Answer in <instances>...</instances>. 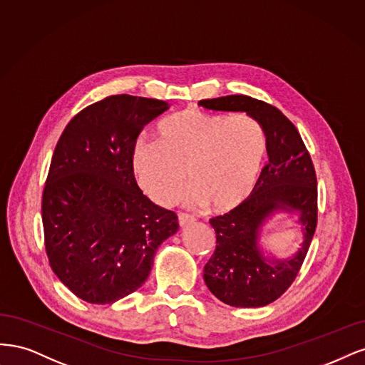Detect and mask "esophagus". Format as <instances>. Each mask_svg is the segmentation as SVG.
Masks as SVG:
<instances>
[{
    "label": "esophagus",
    "instance_id": "obj_1",
    "mask_svg": "<svg viewBox=\"0 0 365 365\" xmlns=\"http://www.w3.org/2000/svg\"><path fill=\"white\" fill-rule=\"evenodd\" d=\"M194 217L192 215H187V214H185V212H180L179 214V225L180 226H186V225H190V222H194Z\"/></svg>",
    "mask_w": 365,
    "mask_h": 365
}]
</instances>
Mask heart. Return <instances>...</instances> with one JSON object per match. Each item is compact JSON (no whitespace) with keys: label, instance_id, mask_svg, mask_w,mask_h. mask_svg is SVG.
<instances>
[{"label":"heart","instance_id":"1","mask_svg":"<svg viewBox=\"0 0 365 365\" xmlns=\"http://www.w3.org/2000/svg\"><path fill=\"white\" fill-rule=\"evenodd\" d=\"M264 153V133L250 116L186 109L159 124L158 144L136 145L132 165L139 186L159 205L171 202L187 175L192 185L180 195L183 205L209 202L227 210L252 194Z\"/></svg>","mask_w":365,"mask_h":365}]
</instances>
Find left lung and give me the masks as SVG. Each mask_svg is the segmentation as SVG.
<instances>
[{
    "label": "left lung",
    "mask_w": 365,
    "mask_h": 365,
    "mask_svg": "<svg viewBox=\"0 0 365 365\" xmlns=\"http://www.w3.org/2000/svg\"><path fill=\"white\" fill-rule=\"evenodd\" d=\"M198 104L212 110L245 112L265 133L268 163L250 197L230 212L209 220L217 247L205 265V282L217 299L235 308H261L291 287L307 257L319 212L314 163L296 125L274 106L247 96ZM277 208L299 212L304 229L302 247L287 262L265 260L257 245L263 221Z\"/></svg>",
    "instance_id": "8db88e82"
}]
</instances>
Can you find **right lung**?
<instances>
[{"label": "right lung", "mask_w": 365, "mask_h": 365, "mask_svg": "<svg viewBox=\"0 0 365 365\" xmlns=\"http://www.w3.org/2000/svg\"><path fill=\"white\" fill-rule=\"evenodd\" d=\"M167 101L110 96L80 110L57 140L42 194L50 267L81 300L106 304L143 287L158 247L179 229L136 183L132 156Z\"/></svg>", "instance_id": "add662e5"}]
</instances>
